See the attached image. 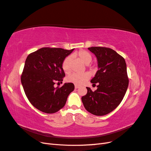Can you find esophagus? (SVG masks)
Listing matches in <instances>:
<instances>
[{
    "label": "esophagus",
    "mask_w": 151,
    "mask_h": 151,
    "mask_svg": "<svg viewBox=\"0 0 151 151\" xmlns=\"http://www.w3.org/2000/svg\"><path fill=\"white\" fill-rule=\"evenodd\" d=\"M78 88H79V86L75 85V89H78Z\"/></svg>",
    "instance_id": "obj_1"
}]
</instances>
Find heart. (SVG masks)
<instances>
[{
    "mask_svg": "<svg viewBox=\"0 0 151 151\" xmlns=\"http://www.w3.org/2000/svg\"><path fill=\"white\" fill-rule=\"evenodd\" d=\"M71 57L72 58H77L79 60L84 63L86 65H88L92 60V56L91 55L85 50H80V51L73 53ZM72 58L70 57H66L62 62V69L65 74H69L71 71L70 62ZM89 77L88 73H83V74H72L68 76L66 81L68 83H72L75 85L81 86L84 84L86 81H88Z\"/></svg>",
    "mask_w": 151,
    "mask_h": 151,
    "instance_id": "heart-1",
    "label": "heart"
}]
</instances>
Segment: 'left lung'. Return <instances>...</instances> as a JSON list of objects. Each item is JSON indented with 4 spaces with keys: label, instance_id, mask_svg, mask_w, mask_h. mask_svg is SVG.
Instances as JSON below:
<instances>
[{
    "label": "left lung",
    "instance_id": "obj_1",
    "mask_svg": "<svg viewBox=\"0 0 151 151\" xmlns=\"http://www.w3.org/2000/svg\"><path fill=\"white\" fill-rule=\"evenodd\" d=\"M96 57L98 70L91 83L98 89L88 93L81 99L86 109L93 115L103 116L113 111L124 97L129 86L125 59L115 50L100 47L88 48Z\"/></svg>",
    "mask_w": 151,
    "mask_h": 151
}]
</instances>
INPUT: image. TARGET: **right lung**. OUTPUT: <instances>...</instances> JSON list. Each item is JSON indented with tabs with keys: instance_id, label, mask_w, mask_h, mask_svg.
<instances>
[{
	"instance_id": "obj_1",
	"label": "right lung",
	"mask_w": 151,
	"mask_h": 151,
	"mask_svg": "<svg viewBox=\"0 0 151 151\" xmlns=\"http://www.w3.org/2000/svg\"><path fill=\"white\" fill-rule=\"evenodd\" d=\"M59 48H42L30 53L25 61L21 83L29 102L40 111L54 113L65 106L68 96L74 89L72 83L55 88L65 74L62 65L73 52Z\"/></svg>"
}]
</instances>
